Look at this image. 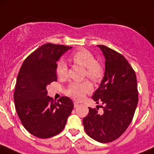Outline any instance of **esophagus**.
<instances>
[{
    "label": "esophagus",
    "mask_w": 154,
    "mask_h": 154,
    "mask_svg": "<svg viewBox=\"0 0 154 154\" xmlns=\"http://www.w3.org/2000/svg\"><path fill=\"white\" fill-rule=\"evenodd\" d=\"M74 107H77L79 106V103H77V102H74Z\"/></svg>",
    "instance_id": "esophagus-1"
}]
</instances>
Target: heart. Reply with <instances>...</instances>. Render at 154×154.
Masks as SVG:
<instances>
[{
    "label": "heart",
    "instance_id": "1",
    "mask_svg": "<svg viewBox=\"0 0 154 154\" xmlns=\"http://www.w3.org/2000/svg\"><path fill=\"white\" fill-rule=\"evenodd\" d=\"M70 59L74 63L85 68V75L91 80L97 82L101 78L103 68L98 62L95 61L93 54L86 49H80L74 51L70 56ZM56 71L60 77L67 75V65L64 60H60L57 63ZM91 85L87 80L83 82H73L68 87L67 93L76 100H81L84 94L91 91Z\"/></svg>",
    "mask_w": 154,
    "mask_h": 154
}]
</instances>
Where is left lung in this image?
Listing matches in <instances>:
<instances>
[{"label": "left lung", "mask_w": 154, "mask_h": 154, "mask_svg": "<svg viewBox=\"0 0 154 154\" xmlns=\"http://www.w3.org/2000/svg\"><path fill=\"white\" fill-rule=\"evenodd\" d=\"M105 57L104 77L92 99L102 103V112L88 107L83 119L85 131L97 142L117 139L131 123L139 100L136 73L125 57L104 45H97ZM97 109L98 106H97Z\"/></svg>", "instance_id": "obj_1"}]
</instances>
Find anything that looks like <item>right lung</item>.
Returning a JSON list of instances; mask_svg holds the SVG:
<instances>
[{"mask_svg": "<svg viewBox=\"0 0 154 154\" xmlns=\"http://www.w3.org/2000/svg\"><path fill=\"white\" fill-rule=\"evenodd\" d=\"M71 48L43 45L25 59L18 72L13 95L15 109L24 128L38 138L48 139L62 132L74 108L69 97L55 102L46 89L57 80V62Z\"/></svg>", "mask_w": 154, "mask_h": 154, "instance_id": "obj_1", "label": "right lung"}]
</instances>
